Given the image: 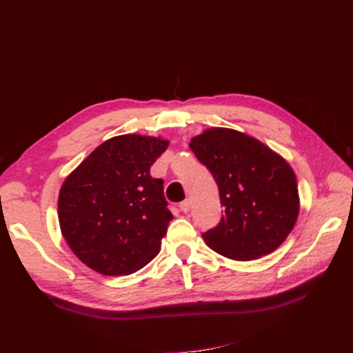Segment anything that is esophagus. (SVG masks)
<instances>
[{
    "label": "esophagus",
    "instance_id": "34e87169",
    "mask_svg": "<svg viewBox=\"0 0 353 353\" xmlns=\"http://www.w3.org/2000/svg\"><path fill=\"white\" fill-rule=\"evenodd\" d=\"M190 208H191V201L190 200H183L181 203V211L182 212H190Z\"/></svg>",
    "mask_w": 353,
    "mask_h": 353
}]
</instances>
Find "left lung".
Instances as JSON below:
<instances>
[{"mask_svg": "<svg viewBox=\"0 0 353 353\" xmlns=\"http://www.w3.org/2000/svg\"><path fill=\"white\" fill-rule=\"evenodd\" d=\"M190 148L212 172L224 214L205 243L234 261H253L274 252L301 211L291 165L256 138L226 127L194 137Z\"/></svg>", "mask_w": 353, "mask_h": 353, "instance_id": "8db88e82", "label": "left lung"}]
</instances>
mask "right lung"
<instances>
[{
	"label": "right lung",
	"mask_w": 353,
	"mask_h": 353,
	"mask_svg": "<svg viewBox=\"0 0 353 353\" xmlns=\"http://www.w3.org/2000/svg\"><path fill=\"white\" fill-rule=\"evenodd\" d=\"M170 141L127 133L97 147L59 192L61 232L72 253L104 276L132 274L161 250L172 214L150 168Z\"/></svg>",
	"instance_id": "1"
}]
</instances>
